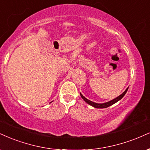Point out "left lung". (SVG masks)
Instances as JSON below:
<instances>
[{
  "label": "left lung",
  "instance_id": "1",
  "mask_svg": "<svg viewBox=\"0 0 150 150\" xmlns=\"http://www.w3.org/2000/svg\"><path fill=\"white\" fill-rule=\"evenodd\" d=\"M128 89H129V88H127V89L125 90V91H124L123 93H122V94H121L120 96H119L117 97L116 98L113 99V100H110V101H109V102L105 103H96L91 101V100H88L87 98H86L84 96H82V93H80V96H81V97H82V98L84 99V101L87 103L88 104L91 105L93 106V107H94L96 108H108V107H109V106L112 105H113L114 103H117V101H119V100H120V99H122V98H123L124 96L126 94V93H127Z\"/></svg>",
  "mask_w": 150,
  "mask_h": 150
}]
</instances>
